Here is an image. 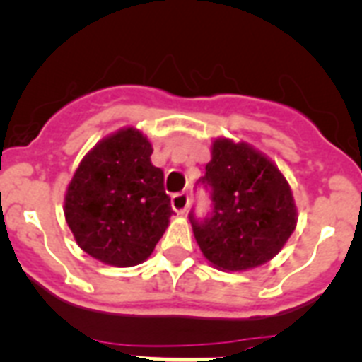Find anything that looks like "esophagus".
Listing matches in <instances>:
<instances>
[{"instance_id": "34e87169", "label": "esophagus", "mask_w": 362, "mask_h": 362, "mask_svg": "<svg viewBox=\"0 0 362 362\" xmlns=\"http://www.w3.org/2000/svg\"><path fill=\"white\" fill-rule=\"evenodd\" d=\"M171 207H173L175 213L184 214L189 207V194L187 193H177L171 198Z\"/></svg>"}]
</instances>
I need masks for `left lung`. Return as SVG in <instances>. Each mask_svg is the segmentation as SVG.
<instances>
[{"mask_svg": "<svg viewBox=\"0 0 362 362\" xmlns=\"http://www.w3.org/2000/svg\"><path fill=\"white\" fill-rule=\"evenodd\" d=\"M200 178L211 189V216L189 220L207 262L247 270L272 259L296 229L298 209L278 165L245 142L216 139Z\"/></svg>", "mask_w": 362, "mask_h": 362, "instance_id": "1", "label": "left lung"}]
</instances>
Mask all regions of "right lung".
Masks as SVG:
<instances>
[{"label":"right lung","instance_id":"right-lung-1","mask_svg":"<svg viewBox=\"0 0 362 362\" xmlns=\"http://www.w3.org/2000/svg\"><path fill=\"white\" fill-rule=\"evenodd\" d=\"M151 142L135 128L106 136L81 160L64 194L77 245L113 267L146 262L173 214Z\"/></svg>","mask_w":362,"mask_h":362}]
</instances>
